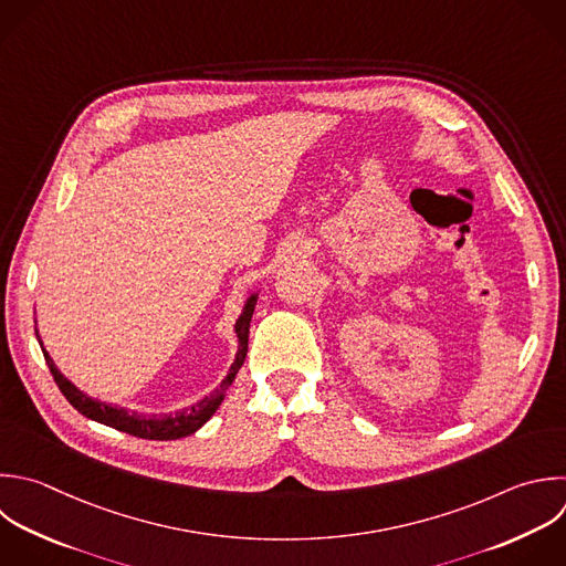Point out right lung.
Here are the masks:
<instances>
[{"label":"right lung","mask_w":566,"mask_h":566,"mask_svg":"<svg viewBox=\"0 0 566 566\" xmlns=\"http://www.w3.org/2000/svg\"><path fill=\"white\" fill-rule=\"evenodd\" d=\"M254 305H256V294H252L237 321V336H239V352H237V358L228 371V376L223 378V382L206 398H201L199 402H195L192 407H186L181 411H175V413H153V416H146V413H137V411H128L124 407H117V405H106V402H99L91 396H86L84 391H80L69 378H64V374L55 367L53 358L49 356V352L42 347L44 352V358L49 363V369L57 382V387L62 389V394L66 396V400L77 409L82 411L86 418H93L102 424H108L113 429H119V431H126L130 436H137V438H148V440H177V438H184V436H190L195 433L199 427H203L212 413L219 409L228 387L232 385L237 371L241 369L243 360H245V354H248V336H250V321H252V314H254ZM42 345V340H40Z\"/></svg>","instance_id":"1"}]
</instances>
